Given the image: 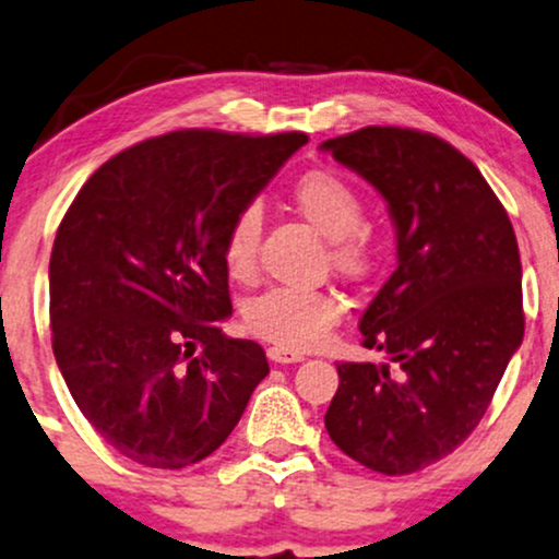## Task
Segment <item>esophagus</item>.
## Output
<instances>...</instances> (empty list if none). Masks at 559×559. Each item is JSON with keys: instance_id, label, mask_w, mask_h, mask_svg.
<instances>
[{"instance_id": "34e87169", "label": "esophagus", "mask_w": 559, "mask_h": 559, "mask_svg": "<svg viewBox=\"0 0 559 559\" xmlns=\"http://www.w3.org/2000/svg\"><path fill=\"white\" fill-rule=\"evenodd\" d=\"M266 355H269V360L277 362V365H290V362L302 360L300 353H295V349H287V347H269Z\"/></svg>"}]
</instances>
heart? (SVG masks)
<instances>
[{
	"mask_svg": "<svg viewBox=\"0 0 559 559\" xmlns=\"http://www.w3.org/2000/svg\"><path fill=\"white\" fill-rule=\"evenodd\" d=\"M290 202L298 215L323 233L329 259L347 280H368L378 261L376 240L365 227V202L353 183L332 170H311L290 189ZM261 243V215L257 206H243L227 225L223 238V261L230 277L248 280L257 272ZM342 321V302L326 290H295L272 287L246 302L243 323L248 332L287 349H311L326 340Z\"/></svg>",
	"mask_w": 559,
	"mask_h": 559,
	"instance_id": "obj_1",
	"label": "heart"
}]
</instances>
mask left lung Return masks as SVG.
<instances>
[{"instance_id": "obj_1", "label": "left lung", "mask_w": 559, "mask_h": 559, "mask_svg": "<svg viewBox=\"0 0 559 559\" xmlns=\"http://www.w3.org/2000/svg\"><path fill=\"white\" fill-rule=\"evenodd\" d=\"M381 191L399 266L360 319L394 365L336 362L329 436L378 474L456 451L523 340L521 257L506 206L469 157L430 132L365 127L321 144Z\"/></svg>"}]
</instances>
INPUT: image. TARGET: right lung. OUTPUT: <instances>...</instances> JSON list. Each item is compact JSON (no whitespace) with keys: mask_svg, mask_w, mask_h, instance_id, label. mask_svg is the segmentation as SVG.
I'll return each instance as SVG.
<instances>
[{"mask_svg":"<svg viewBox=\"0 0 559 559\" xmlns=\"http://www.w3.org/2000/svg\"><path fill=\"white\" fill-rule=\"evenodd\" d=\"M308 142L302 132L181 129L87 178L48 264L53 357L87 423L121 456L183 469L215 453L269 362L230 340L223 238Z\"/></svg>","mask_w":559,"mask_h":559,"instance_id":"obj_1","label":"right lung"}]
</instances>
